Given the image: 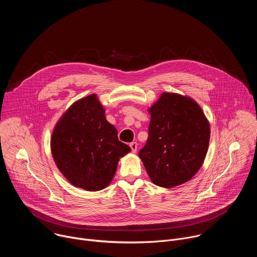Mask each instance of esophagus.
I'll use <instances>...</instances> for the list:
<instances>
[{"instance_id": "esophagus-1", "label": "esophagus", "mask_w": 257, "mask_h": 257, "mask_svg": "<svg viewBox=\"0 0 257 257\" xmlns=\"http://www.w3.org/2000/svg\"><path fill=\"white\" fill-rule=\"evenodd\" d=\"M130 148L132 153H136L137 152V143L136 142H131L130 143Z\"/></svg>"}]
</instances>
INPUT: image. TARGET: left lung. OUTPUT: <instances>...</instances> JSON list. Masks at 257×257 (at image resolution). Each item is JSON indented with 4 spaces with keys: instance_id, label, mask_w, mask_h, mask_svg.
Masks as SVG:
<instances>
[{
    "instance_id": "8db88e82",
    "label": "left lung",
    "mask_w": 257,
    "mask_h": 257,
    "mask_svg": "<svg viewBox=\"0 0 257 257\" xmlns=\"http://www.w3.org/2000/svg\"><path fill=\"white\" fill-rule=\"evenodd\" d=\"M149 112V138L139 152L154 184L173 188L201 168L210 137L209 123L189 96L164 92Z\"/></svg>"
}]
</instances>
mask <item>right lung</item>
Here are the masks:
<instances>
[{"instance_id": "1", "label": "right lung", "mask_w": 257, "mask_h": 257, "mask_svg": "<svg viewBox=\"0 0 257 257\" xmlns=\"http://www.w3.org/2000/svg\"><path fill=\"white\" fill-rule=\"evenodd\" d=\"M51 151L64 177L87 191L105 188L120 158L131 152L106 121L96 94L75 101L63 114L52 134Z\"/></svg>"}]
</instances>
